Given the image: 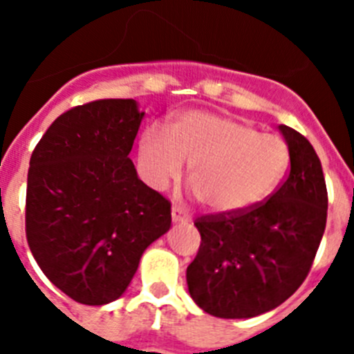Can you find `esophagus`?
<instances>
[{
    "instance_id": "obj_1",
    "label": "esophagus",
    "mask_w": 354,
    "mask_h": 354,
    "mask_svg": "<svg viewBox=\"0 0 354 354\" xmlns=\"http://www.w3.org/2000/svg\"><path fill=\"white\" fill-rule=\"evenodd\" d=\"M171 220H174V223H187V221H189V216H187V212L184 211L183 207L174 205V207H171Z\"/></svg>"
}]
</instances>
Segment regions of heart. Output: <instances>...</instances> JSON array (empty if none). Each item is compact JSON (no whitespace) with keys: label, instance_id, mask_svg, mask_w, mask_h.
Wrapping results in <instances>:
<instances>
[{"label":"heart","instance_id":"b5f03b06","mask_svg":"<svg viewBox=\"0 0 354 354\" xmlns=\"http://www.w3.org/2000/svg\"><path fill=\"white\" fill-rule=\"evenodd\" d=\"M138 161L143 179L158 192L170 186L189 162L187 180L207 211L236 216L264 204L286 177L290 149L278 134L227 115L189 109L168 124V138L142 134Z\"/></svg>","mask_w":354,"mask_h":354}]
</instances>
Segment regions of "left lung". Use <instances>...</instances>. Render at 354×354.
Returning a JSON list of instances; mask_svg holds the SVG:
<instances>
[{
    "label": "left lung",
    "instance_id": "1",
    "mask_svg": "<svg viewBox=\"0 0 354 354\" xmlns=\"http://www.w3.org/2000/svg\"><path fill=\"white\" fill-rule=\"evenodd\" d=\"M290 149L282 186L252 211L195 221L202 243L187 266L193 301L207 314L248 319L282 305L312 268L326 227L323 167L310 142L278 126Z\"/></svg>",
    "mask_w": 354,
    "mask_h": 354
}]
</instances>
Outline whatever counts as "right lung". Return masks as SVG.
<instances>
[{
    "label": "right lung",
    "instance_id": "add662e5",
    "mask_svg": "<svg viewBox=\"0 0 354 354\" xmlns=\"http://www.w3.org/2000/svg\"><path fill=\"white\" fill-rule=\"evenodd\" d=\"M143 115L134 99L76 106L31 154L28 245L42 273L83 305L120 298L143 252L171 225L170 202L129 159Z\"/></svg>",
    "mask_w": 354,
    "mask_h": 354
}]
</instances>
